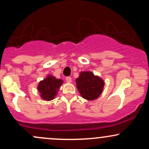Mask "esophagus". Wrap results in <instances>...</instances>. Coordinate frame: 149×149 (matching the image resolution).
Returning a JSON list of instances; mask_svg holds the SVG:
<instances>
[{"label": "esophagus", "instance_id": "34e87169", "mask_svg": "<svg viewBox=\"0 0 149 149\" xmlns=\"http://www.w3.org/2000/svg\"><path fill=\"white\" fill-rule=\"evenodd\" d=\"M66 82H67L68 83H71V80H72V79H71V77H66Z\"/></svg>", "mask_w": 149, "mask_h": 149}]
</instances>
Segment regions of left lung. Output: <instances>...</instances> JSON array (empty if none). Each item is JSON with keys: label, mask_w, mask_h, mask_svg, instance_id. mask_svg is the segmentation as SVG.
Listing matches in <instances>:
<instances>
[{"label": "left lung", "mask_w": 149, "mask_h": 149, "mask_svg": "<svg viewBox=\"0 0 149 149\" xmlns=\"http://www.w3.org/2000/svg\"><path fill=\"white\" fill-rule=\"evenodd\" d=\"M76 88L85 100H95L102 93L104 81L100 76H95L91 71H81L76 79Z\"/></svg>", "instance_id": "obj_1"}]
</instances>
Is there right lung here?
I'll return each instance as SVG.
<instances>
[{"label": "right lung", "instance_id": "add662e5", "mask_svg": "<svg viewBox=\"0 0 149 149\" xmlns=\"http://www.w3.org/2000/svg\"><path fill=\"white\" fill-rule=\"evenodd\" d=\"M63 83L64 81L62 79L57 78L52 75H47V76L40 80L38 85L37 89L40 93V97L45 101L54 100Z\"/></svg>", "mask_w": 149, "mask_h": 149}]
</instances>
